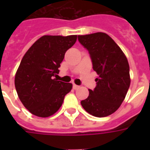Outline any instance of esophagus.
<instances>
[{"label": "esophagus", "instance_id": "34e87169", "mask_svg": "<svg viewBox=\"0 0 150 150\" xmlns=\"http://www.w3.org/2000/svg\"><path fill=\"white\" fill-rule=\"evenodd\" d=\"M79 88V86H78V85L76 84H73V88L75 89V90H76V89H78V88Z\"/></svg>", "mask_w": 150, "mask_h": 150}]
</instances>
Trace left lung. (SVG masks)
Listing matches in <instances>:
<instances>
[{"label": "left lung", "instance_id": "8db88e82", "mask_svg": "<svg viewBox=\"0 0 150 150\" xmlns=\"http://www.w3.org/2000/svg\"><path fill=\"white\" fill-rule=\"evenodd\" d=\"M78 40L88 50L93 70L98 75L96 88L89 89V96L81 101V105L92 116H109L119 108L130 86L127 58L105 33L79 35Z\"/></svg>", "mask_w": 150, "mask_h": 150}]
</instances>
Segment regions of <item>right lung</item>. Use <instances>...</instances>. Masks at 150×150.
Returning a JSON list of instances; mask_svg holds the SVG:
<instances>
[{
	"label": "right lung",
	"instance_id": "add662e5",
	"mask_svg": "<svg viewBox=\"0 0 150 150\" xmlns=\"http://www.w3.org/2000/svg\"><path fill=\"white\" fill-rule=\"evenodd\" d=\"M76 39L77 35H45L23 56L15 75V88L21 103L32 114L39 117L54 114L71 90V83L54 77L59 74L66 51Z\"/></svg>",
	"mask_w": 150,
	"mask_h": 150
}]
</instances>
